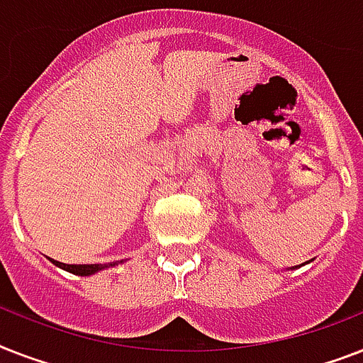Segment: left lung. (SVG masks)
Listing matches in <instances>:
<instances>
[{"label":"left lung","instance_id":"obj_1","mask_svg":"<svg viewBox=\"0 0 363 363\" xmlns=\"http://www.w3.org/2000/svg\"><path fill=\"white\" fill-rule=\"evenodd\" d=\"M296 267H298V265H296Z\"/></svg>","mask_w":363,"mask_h":363}]
</instances>
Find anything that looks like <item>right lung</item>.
<instances>
[{
    "mask_svg": "<svg viewBox=\"0 0 363 363\" xmlns=\"http://www.w3.org/2000/svg\"><path fill=\"white\" fill-rule=\"evenodd\" d=\"M54 265H58L62 269L69 271V273H75V275H81V277H88V275H94V273H98V271L105 269V267H113L116 264H122L121 262H111V264H79V265H69V264H62V262H56V259L50 258Z\"/></svg>",
    "mask_w": 363,
    "mask_h": 363,
    "instance_id": "obj_1",
    "label": "right lung"
}]
</instances>
